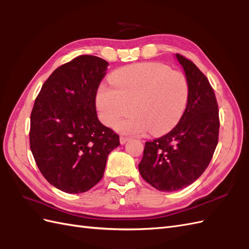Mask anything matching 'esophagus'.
Masks as SVG:
<instances>
[{"mask_svg":"<svg viewBox=\"0 0 249 249\" xmlns=\"http://www.w3.org/2000/svg\"><path fill=\"white\" fill-rule=\"evenodd\" d=\"M129 141V138H127V137H120V143L121 144H125L126 142H128Z\"/></svg>","mask_w":249,"mask_h":249,"instance_id":"obj_1","label":"esophagus"}]
</instances>
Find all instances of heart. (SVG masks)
<instances>
[{"instance_id": "obj_1", "label": "heart", "mask_w": 249, "mask_h": 249, "mask_svg": "<svg viewBox=\"0 0 249 249\" xmlns=\"http://www.w3.org/2000/svg\"><path fill=\"white\" fill-rule=\"evenodd\" d=\"M111 86L101 85L96 108L102 122L140 136L151 131L159 136L171 130L186 110L190 86L186 75L159 62L136 63L120 69L111 76Z\"/></svg>"}]
</instances>
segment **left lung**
Wrapping results in <instances>:
<instances>
[{
  "mask_svg": "<svg viewBox=\"0 0 249 249\" xmlns=\"http://www.w3.org/2000/svg\"><path fill=\"white\" fill-rule=\"evenodd\" d=\"M175 57L190 86L187 108L169 134L145 142L139 163L144 180L162 192L193 183L209 165L218 141V107L209 80L192 61Z\"/></svg>",
  "mask_w": 249,
  "mask_h": 249,
  "instance_id": "8db88e82",
  "label": "left lung"
}]
</instances>
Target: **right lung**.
Segmentation results:
<instances>
[{
    "mask_svg": "<svg viewBox=\"0 0 249 249\" xmlns=\"http://www.w3.org/2000/svg\"><path fill=\"white\" fill-rule=\"evenodd\" d=\"M109 63L78 56L45 80L31 114V151L41 174L66 193H84L101 180L120 137L97 119L96 92Z\"/></svg>",
    "mask_w": 249,
    "mask_h": 249,
    "instance_id": "right-lung-1",
    "label": "right lung"
}]
</instances>
